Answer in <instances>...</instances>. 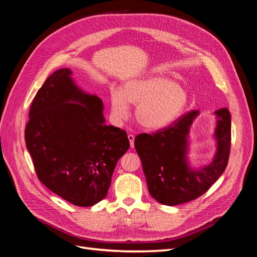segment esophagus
Returning a JSON list of instances; mask_svg holds the SVG:
<instances>
[{
  "instance_id": "esophagus-1",
  "label": "esophagus",
  "mask_w": 257,
  "mask_h": 257,
  "mask_svg": "<svg viewBox=\"0 0 257 257\" xmlns=\"http://www.w3.org/2000/svg\"><path fill=\"white\" fill-rule=\"evenodd\" d=\"M128 137V141H130V144H131V147L133 148L134 147V141H135V136L133 134H128L127 135Z\"/></svg>"
}]
</instances>
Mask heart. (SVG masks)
<instances>
[{
  "instance_id": "b5f03b06",
  "label": "heart",
  "mask_w": 257,
  "mask_h": 257,
  "mask_svg": "<svg viewBox=\"0 0 257 257\" xmlns=\"http://www.w3.org/2000/svg\"><path fill=\"white\" fill-rule=\"evenodd\" d=\"M128 104L136 105L135 116L142 126L159 130L176 121L188 105V94L164 77H149L127 81L122 90L110 92L111 112L123 120L130 113Z\"/></svg>"
}]
</instances>
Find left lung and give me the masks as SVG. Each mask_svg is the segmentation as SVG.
<instances>
[{
	"mask_svg": "<svg viewBox=\"0 0 257 257\" xmlns=\"http://www.w3.org/2000/svg\"><path fill=\"white\" fill-rule=\"evenodd\" d=\"M215 138L217 150L211 164L198 170L186 162L188 135L198 111L184 113L170 125L152 134L135 138L148 189L159 203L176 206L203 195L224 173L230 152V113L227 108L216 110Z\"/></svg>",
	"mask_w": 257,
	"mask_h": 257,
	"instance_id": "obj_1",
	"label": "left lung"
}]
</instances>
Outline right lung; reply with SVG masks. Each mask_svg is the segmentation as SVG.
<instances>
[{"label":"right lung","mask_w":257,"mask_h":257,"mask_svg":"<svg viewBox=\"0 0 257 257\" xmlns=\"http://www.w3.org/2000/svg\"><path fill=\"white\" fill-rule=\"evenodd\" d=\"M71 75L61 68L37 91L26 144L44 185L68 203L90 207L106 197L130 142L125 131L105 124L102 99L80 90Z\"/></svg>","instance_id":"add662e5"}]
</instances>
